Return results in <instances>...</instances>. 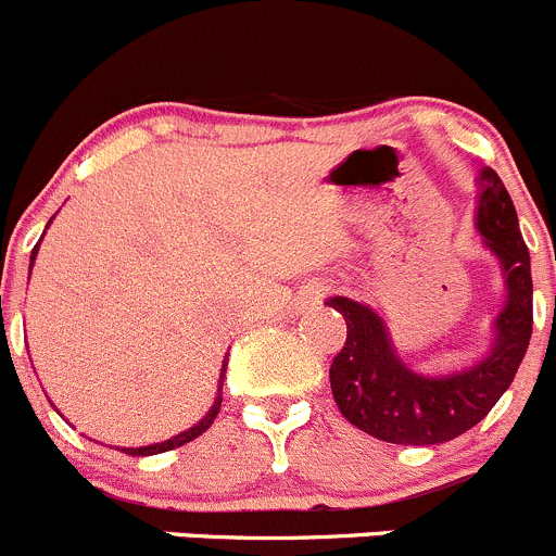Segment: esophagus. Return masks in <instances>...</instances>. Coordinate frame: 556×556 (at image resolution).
Masks as SVG:
<instances>
[{
  "label": "esophagus",
  "mask_w": 556,
  "mask_h": 556,
  "mask_svg": "<svg viewBox=\"0 0 556 556\" xmlns=\"http://www.w3.org/2000/svg\"><path fill=\"white\" fill-rule=\"evenodd\" d=\"M316 296H318V291H313V296H311V302H316Z\"/></svg>",
  "instance_id": "esophagus-1"
}]
</instances>
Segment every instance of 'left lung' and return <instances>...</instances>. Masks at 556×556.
<instances>
[{"label": "left lung", "mask_w": 556, "mask_h": 556, "mask_svg": "<svg viewBox=\"0 0 556 556\" xmlns=\"http://www.w3.org/2000/svg\"><path fill=\"white\" fill-rule=\"evenodd\" d=\"M476 229L497 256L505 276V305L494 318L492 349L459 372L421 376L394 351L387 324L362 302L329 296L343 313L345 343L329 367L340 414L367 435L400 446H432L454 441L494 408L514 381L532 334L530 251L519 218L492 167L481 169Z\"/></svg>", "instance_id": "1"}]
</instances>
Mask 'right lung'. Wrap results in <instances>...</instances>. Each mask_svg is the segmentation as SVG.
Here are the masks:
<instances>
[{
	"label": "right lung",
	"mask_w": 556,
	"mask_h": 556,
	"mask_svg": "<svg viewBox=\"0 0 556 556\" xmlns=\"http://www.w3.org/2000/svg\"><path fill=\"white\" fill-rule=\"evenodd\" d=\"M48 224H51V222H48ZM35 256H37V249L31 251V265H35ZM224 372H227V362H224V367H222V378H218V392H216V400H213L211 410H207V414L202 416V419L197 421L194 427H189V430H184V432H180V435L169 438V441H164V443H153V446H140V448H121V452L131 454V457H151V454L169 452V448H178V446H184V443H189V441H194V438H200L202 432H205L207 427L213 425V419H216V416H218V410H222V383H224Z\"/></svg>",
	"instance_id": "add662e5"
}]
</instances>
